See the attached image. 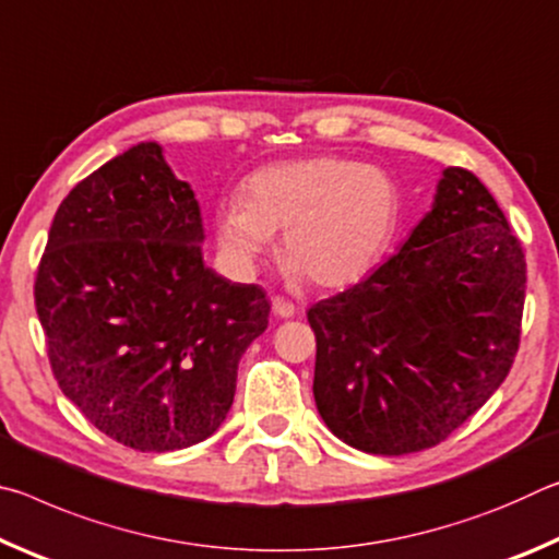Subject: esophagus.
I'll use <instances>...</instances> for the list:
<instances>
[{
	"label": "esophagus",
	"mask_w": 559,
	"mask_h": 559,
	"mask_svg": "<svg viewBox=\"0 0 559 559\" xmlns=\"http://www.w3.org/2000/svg\"><path fill=\"white\" fill-rule=\"evenodd\" d=\"M273 313H276L278 318H293V316H296V306H293L290 300L276 296V298H273Z\"/></svg>",
	"instance_id": "obj_1"
}]
</instances>
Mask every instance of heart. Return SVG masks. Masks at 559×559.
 <instances>
[{"instance_id": "obj_1", "label": "heart", "mask_w": 559, "mask_h": 559, "mask_svg": "<svg viewBox=\"0 0 559 559\" xmlns=\"http://www.w3.org/2000/svg\"><path fill=\"white\" fill-rule=\"evenodd\" d=\"M402 189L384 169L343 157L261 167L243 200L219 202L214 231L234 266L251 269L283 229L281 253L318 288H345L374 269L396 234Z\"/></svg>"}]
</instances>
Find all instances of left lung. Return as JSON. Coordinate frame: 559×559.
<instances>
[{
	"label": "left lung",
	"mask_w": 559,
	"mask_h": 559,
	"mask_svg": "<svg viewBox=\"0 0 559 559\" xmlns=\"http://www.w3.org/2000/svg\"><path fill=\"white\" fill-rule=\"evenodd\" d=\"M525 253L503 210L463 167L394 257L316 302L313 394L349 447L402 456L447 441L513 367Z\"/></svg>",
	"instance_id": "8db88e82"
}]
</instances>
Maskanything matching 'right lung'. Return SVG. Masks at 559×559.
<instances>
[{
	"label": "right lung",
	"mask_w": 559,
	"mask_h": 559,
	"mask_svg": "<svg viewBox=\"0 0 559 559\" xmlns=\"http://www.w3.org/2000/svg\"><path fill=\"white\" fill-rule=\"evenodd\" d=\"M200 204L140 143L81 179L56 210L34 281L51 372L112 441L177 451L219 429L236 367L269 328L257 283L202 259Z\"/></svg>",
	"instance_id": "add662e5"
}]
</instances>
